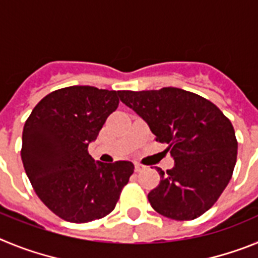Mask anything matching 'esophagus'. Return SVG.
I'll list each match as a JSON object with an SVG mask.
<instances>
[{"label":"esophagus","instance_id":"34e87169","mask_svg":"<svg viewBox=\"0 0 258 258\" xmlns=\"http://www.w3.org/2000/svg\"><path fill=\"white\" fill-rule=\"evenodd\" d=\"M143 169H145V165H142V164L140 163H136V165H134V170H136L137 173L142 172Z\"/></svg>","mask_w":258,"mask_h":258}]
</instances>
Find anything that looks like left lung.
Wrapping results in <instances>:
<instances>
[{"instance_id":"8db88e82","label":"left lung","mask_w":258,"mask_h":258,"mask_svg":"<svg viewBox=\"0 0 258 258\" xmlns=\"http://www.w3.org/2000/svg\"><path fill=\"white\" fill-rule=\"evenodd\" d=\"M120 101L147 122L156 141L168 143L172 169L149 194L157 213L177 221L212 208L231 179L238 154L229 118L206 98L178 88L118 92Z\"/></svg>"}]
</instances>
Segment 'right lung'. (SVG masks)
Masks as SVG:
<instances>
[{"label": "right lung", "instance_id": "right-lung-1", "mask_svg": "<svg viewBox=\"0 0 258 258\" xmlns=\"http://www.w3.org/2000/svg\"><path fill=\"white\" fill-rule=\"evenodd\" d=\"M117 95L94 86L59 89L38 102L24 124L27 175L41 202L68 222H90L111 213L134 172L131 161L104 164L88 152L117 108Z\"/></svg>", "mask_w": 258, "mask_h": 258}]
</instances>
